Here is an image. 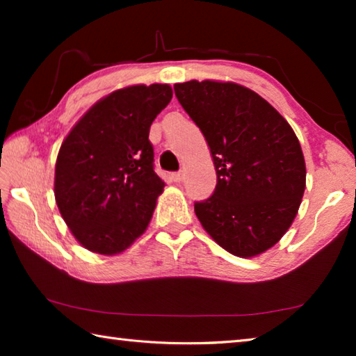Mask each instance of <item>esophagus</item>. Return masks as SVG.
<instances>
[{
  "instance_id": "obj_1",
  "label": "esophagus",
  "mask_w": 356,
  "mask_h": 356,
  "mask_svg": "<svg viewBox=\"0 0 356 356\" xmlns=\"http://www.w3.org/2000/svg\"><path fill=\"white\" fill-rule=\"evenodd\" d=\"M184 177H185V174H184L182 171H179V172H174V174H172V180H174V182H177V184L182 182Z\"/></svg>"
}]
</instances>
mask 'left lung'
Wrapping results in <instances>:
<instances>
[{"label": "left lung", "mask_w": 356, "mask_h": 356, "mask_svg": "<svg viewBox=\"0 0 356 356\" xmlns=\"http://www.w3.org/2000/svg\"><path fill=\"white\" fill-rule=\"evenodd\" d=\"M212 154L216 186L195 202L202 227L221 248L254 257L272 248L297 216L306 186L297 135L275 108L237 83L174 84Z\"/></svg>", "instance_id": "8db88e82"}]
</instances>
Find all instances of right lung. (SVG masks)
Wrapping results in <instances>:
<instances>
[{"label": "right lung", "mask_w": 356, "mask_h": 356, "mask_svg": "<svg viewBox=\"0 0 356 356\" xmlns=\"http://www.w3.org/2000/svg\"><path fill=\"white\" fill-rule=\"evenodd\" d=\"M172 99L170 84H135L100 99L59 149L55 197L84 248L119 254L146 231L165 182L154 171L149 130Z\"/></svg>", "instance_id": "add662e5"}]
</instances>
